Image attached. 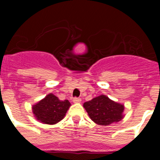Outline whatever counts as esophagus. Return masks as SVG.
Returning a JSON list of instances; mask_svg holds the SVG:
<instances>
[{
	"label": "esophagus",
	"mask_w": 160,
	"mask_h": 160,
	"mask_svg": "<svg viewBox=\"0 0 160 160\" xmlns=\"http://www.w3.org/2000/svg\"><path fill=\"white\" fill-rule=\"evenodd\" d=\"M82 99L81 98H73V102L74 103H80L81 102Z\"/></svg>",
	"instance_id": "obj_1"
}]
</instances>
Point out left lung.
Returning <instances> with one entry per match:
<instances>
[{"mask_svg": "<svg viewBox=\"0 0 160 160\" xmlns=\"http://www.w3.org/2000/svg\"><path fill=\"white\" fill-rule=\"evenodd\" d=\"M83 107L90 119L98 125L109 126L124 118L123 104L113 101L104 94L84 102Z\"/></svg>", "mask_w": 160, "mask_h": 160, "instance_id": "8db88e82", "label": "left lung"}]
</instances>
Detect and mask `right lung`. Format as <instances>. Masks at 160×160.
Here are the masks:
<instances>
[{"label":"right lung","instance_id":"1","mask_svg":"<svg viewBox=\"0 0 160 160\" xmlns=\"http://www.w3.org/2000/svg\"><path fill=\"white\" fill-rule=\"evenodd\" d=\"M71 104L68 100L62 101L50 93L32 105V111L38 121L44 124L53 125L64 118Z\"/></svg>","mask_w":160,"mask_h":160}]
</instances>
